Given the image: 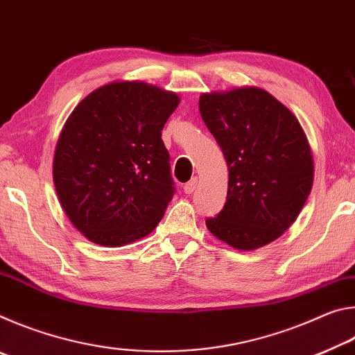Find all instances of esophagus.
I'll return each mask as SVG.
<instances>
[{
  "label": "esophagus",
  "mask_w": 355,
  "mask_h": 355,
  "mask_svg": "<svg viewBox=\"0 0 355 355\" xmlns=\"http://www.w3.org/2000/svg\"><path fill=\"white\" fill-rule=\"evenodd\" d=\"M196 188H197V178L189 180V182L183 186V189H184L186 194H192V192H194Z\"/></svg>",
  "instance_id": "34e87169"
}]
</instances>
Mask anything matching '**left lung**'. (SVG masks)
<instances>
[{
    "mask_svg": "<svg viewBox=\"0 0 355 355\" xmlns=\"http://www.w3.org/2000/svg\"><path fill=\"white\" fill-rule=\"evenodd\" d=\"M203 122L224 153V208L208 218L213 235L239 250L277 239L302 209L313 184V156L299 120L258 87L202 94Z\"/></svg>",
    "mask_w": 355,
    "mask_h": 355,
    "instance_id": "1",
    "label": "left lung"
}]
</instances>
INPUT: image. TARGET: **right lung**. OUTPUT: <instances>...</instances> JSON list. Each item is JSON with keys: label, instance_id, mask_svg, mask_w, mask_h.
I'll return each instance as SVG.
<instances>
[{"label": "right lung", "instance_id": "right-lung-1", "mask_svg": "<svg viewBox=\"0 0 355 355\" xmlns=\"http://www.w3.org/2000/svg\"><path fill=\"white\" fill-rule=\"evenodd\" d=\"M178 95L120 81L89 94L59 136L53 180L71 224L89 241L119 248L148 235L175 184L161 130Z\"/></svg>", "mask_w": 355, "mask_h": 355}]
</instances>
